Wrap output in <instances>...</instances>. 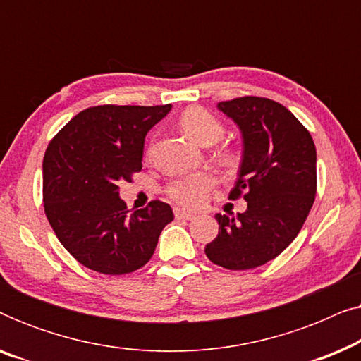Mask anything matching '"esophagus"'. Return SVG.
Instances as JSON below:
<instances>
[{
  "instance_id": "1",
  "label": "esophagus",
  "mask_w": 361,
  "mask_h": 361,
  "mask_svg": "<svg viewBox=\"0 0 361 361\" xmlns=\"http://www.w3.org/2000/svg\"><path fill=\"white\" fill-rule=\"evenodd\" d=\"M174 215H176L177 220H192V219H194V215L189 214V212H185V210H180V209H176Z\"/></svg>"
}]
</instances>
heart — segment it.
<instances>
[{
	"label": "heart",
	"instance_id": "b5f03b06",
	"mask_svg": "<svg viewBox=\"0 0 361 361\" xmlns=\"http://www.w3.org/2000/svg\"><path fill=\"white\" fill-rule=\"evenodd\" d=\"M179 125L182 131L190 140L199 142L200 146H212L219 142L224 136V126L210 111L204 108H189L182 113ZM215 184V179L207 172H195V174H185L176 177L166 187V194L171 197L176 204L187 209H199L209 195V192Z\"/></svg>",
	"mask_w": 361,
	"mask_h": 361
}]
</instances>
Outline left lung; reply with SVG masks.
I'll return each mask as SVG.
<instances>
[{"instance_id": "left-lung-1", "label": "left lung", "mask_w": 361, "mask_h": 361, "mask_svg": "<svg viewBox=\"0 0 361 361\" xmlns=\"http://www.w3.org/2000/svg\"><path fill=\"white\" fill-rule=\"evenodd\" d=\"M240 128L243 156L230 199L248 209L216 214L219 235L205 255L221 268H258L283 253L302 228L317 190V152L310 133L281 103L259 97L220 102Z\"/></svg>"}]
</instances>
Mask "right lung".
<instances>
[{"mask_svg":"<svg viewBox=\"0 0 361 361\" xmlns=\"http://www.w3.org/2000/svg\"><path fill=\"white\" fill-rule=\"evenodd\" d=\"M172 105L92 106L49 142L42 162L44 210L57 238L78 263L102 274H128L151 259L169 204L152 200L130 214L123 180L142 167L147 131Z\"/></svg>","mask_w":361,"mask_h":361,"instance_id":"right-lung-1","label":"right lung"}]
</instances>
